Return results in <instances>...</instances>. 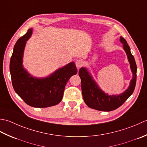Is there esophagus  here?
Returning a JSON list of instances; mask_svg holds the SVG:
<instances>
[{
	"mask_svg": "<svg viewBox=\"0 0 147 147\" xmlns=\"http://www.w3.org/2000/svg\"><path fill=\"white\" fill-rule=\"evenodd\" d=\"M84 65V61L82 59H78L76 61V66L77 68H80L81 67H82Z\"/></svg>",
	"mask_w": 147,
	"mask_h": 147,
	"instance_id": "34e87169",
	"label": "esophagus"
}]
</instances>
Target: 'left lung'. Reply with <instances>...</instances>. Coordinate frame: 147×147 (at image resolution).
<instances>
[{"label":"left lung","mask_w":147,"mask_h":147,"mask_svg":"<svg viewBox=\"0 0 147 147\" xmlns=\"http://www.w3.org/2000/svg\"><path fill=\"white\" fill-rule=\"evenodd\" d=\"M120 41L123 44L126 53L133 78L128 88L122 93L117 95H109L103 91L96 82L91 74L85 67L80 68L79 71L81 79V89L84 101L89 107L100 111L109 112L121 107L127 99L133 94L136 82L137 67L134 56L131 53L130 47L124 38L121 37Z\"/></svg>","instance_id":"obj_1"}]
</instances>
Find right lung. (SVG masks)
<instances>
[{
    "mask_svg": "<svg viewBox=\"0 0 147 147\" xmlns=\"http://www.w3.org/2000/svg\"><path fill=\"white\" fill-rule=\"evenodd\" d=\"M32 28L15 44L10 61V73L15 92L28 105L46 108L61 101L65 87L70 78L77 73L74 62L54 71L48 77L38 78L30 74L23 66L25 45L32 34Z\"/></svg>",
    "mask_w": 147,
    "mask_h": 147,
    "instance_id": "right-lung-1",
    "label": "right lung"
}]
</instances>
